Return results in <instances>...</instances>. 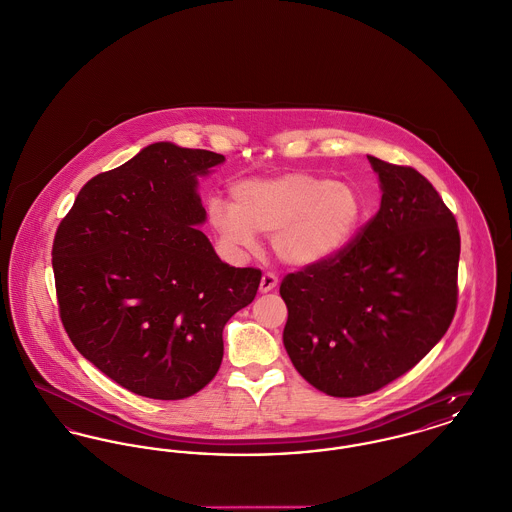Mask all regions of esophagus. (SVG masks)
Returning a JSON list of instances; mask_svg holds the SVG:
<instances>
[{
    "label": "esophagus",
    "mask_w": 512,
    "mask_h": 512,
    "mask_svg": "<svg viewBox=\"0 0 512 512\" xmlns=\"http://www.w3.org/2000/svg\"><path fill=\"white\" fill-rule=\"evenodd\" d=\"M276 286H278V276H276V274H272V272H265V274H263V278H261V284H259L261 294L272 292Z\"/></svg>",
    "instance_id": "34e87169"
}]
</instances>
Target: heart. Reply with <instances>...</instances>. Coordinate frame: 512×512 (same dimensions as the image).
Segmentation results:
<instances>
[{
  "label": "heart",
  "instance_id": "heart-1",
  "mask_svg": "<svg viewBox=\"0 0 512 512\" xmlns=\"http://www.w3.org/2000/svg\"><path fill=\"white\" fill-rule=\"evenodd\" d=\"M363 211L354 185L300 170L240 181L232 203L220 197L207 203L212 230L228 253L255 251L263 234L272 236L276 257L294 267L338 255L354 240Z\"/></svg>",
  "mask_w": 512,
  "mask_h": 512
}]
</instances>
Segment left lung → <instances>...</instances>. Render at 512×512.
<instances>
[{"instance_id": "left-lung-1", "label": "left lung", "mask_w": 512, "mask_h": 512, "mask_svg": "<svg viewBox=\"0 0 512 512\" xmlns=\"http://www.w3.org/2000/svg\"><path fill=\"white\" fill-rule=\"evenodd\" d=\"M381 207L338 255L288 274L284 348L301 377L354 398L410 371L451 327L460 234L435 187L410 166L367 156Z\"/></svg>"}]
</instances>
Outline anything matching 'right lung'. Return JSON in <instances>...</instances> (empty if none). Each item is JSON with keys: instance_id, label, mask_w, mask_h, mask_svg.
I'll return each instance as SVG.
<instances>
[{"instance_id": "add662e5", "label": "right lung", "mask_w": 512, "mask_h": 512, "mask_svg": "<svg viewBox=\"0 0 512 512\" xmlns=\"http://www.w3.org/2000/svg\"><path fill=\"white\" fill-rule=\"evenodd\" d=\"M222 154L152 143L79 191L56 232L52 267L73 346L123 389L180 400L209 385L234 313L261 271L220 261L199 230L197 178Z\"/></svg>"}]
</instances>
